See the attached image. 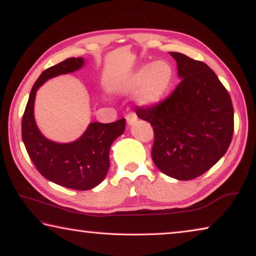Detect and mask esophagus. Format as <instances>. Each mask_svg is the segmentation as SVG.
Wrapping results in <instances>:
<instances>
[{
  "label": "esophagus",
  "instance_id": "obj_1",
  "mask_svg": "<svg viewBox=\"0 0 256 256\" xmlns=\"http://www.w3.org/2000/svg\"><path fill=\"white\" fill-rule=\"evenodd\" d=\"M126 122H128V125H133V124H134L136 122V114H133V112L128 114V115H126Z\"/></svg>",
  "mask_w": 256,
  "mask_h": 256
}]
</instances>
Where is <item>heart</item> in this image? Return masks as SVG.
<instances>
[{"label":"heart","mask_w":256,"mask_h":256,"mask_svg":"<svg viewBox=\"0 0 256 256\" xmlns=\"http://www.w3.org/2000/svg\"><path fill=\"white\" fill-rule=\"evenodd\" d=\"M174 80V70L166 60H155L133 71L120 84L123 93L132 94L139 90L136 102L142 106L158 104L169 90Z\"/></svg>","instance_id":"1"}]
</instances>
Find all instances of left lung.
Returning <instances> with one entry per match:
<instances>
[{
	"label": "left lung",
	"mask_w": 256,
	"mask_h": 256,
	"mask_svg": "<svg viewBox=\"0 0 256 256\" xmlns=\"http://www.w3.org/2000/svg\"><path fill=\"white\" fill-rule=\"evenodd\" d=\"M182 80L169 98L136 116L154 128L152 158L166 176L190 180L226 154L234 134V106L226 87L210 68L170 52Z\"/></svg>",
	"instance_id": "obj_1"
}]
</instances>
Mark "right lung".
I'll return each instance as SVG.
<instances>
[{
	"instance_id": "obj_1",
	"label": "right lung",
	"mask_w": 256,
	"mask_h": 256,
	"mask_svg": "<svg viewBox=\"0 0 256 256\" xmlns=\"http://www.w3.org/2000/svg\"><path fill=\"white\" fill-rule=\"evenodd\" d=\"M85 64L82 57H71L44 70L34 84L22 122V136L30 158L48 180L66 188L86 190L104 180L110 166L112 144L125 131V118L114 123H90L72 142L60 144L46 138L34 120L36 90L48 79L71 74Z\"/></svg>"
}]
</instances>
